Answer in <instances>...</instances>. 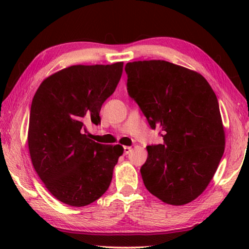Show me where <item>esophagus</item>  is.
I'll return each mask as SVG.
<instances>
[{
	"label": "esophagus",
	"instance_id": "obj_1",
	"mask_svg": "<svg viewBox=\"0 0 249 249\" xmlns=\"http://www.w3.org/2000/svg\"><path fill=\"white\" fill-rule=\"evenodd\" d=\"M130 151H132V147L124 146V155H128Z\"/></svg>",
	"mask_w": 249,
	"mask_h": 249
}]
</instances>
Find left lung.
Here are the masks:
<instances>
[{
  "label": "left lung",
  "mask_w": 249,
  "mask_h": 249,
  "mask_svg": "<svg viewBox=\"0 0 249 249\" xmlns=\"http://www.w3.org/2000/svg\"><path fill=\"white\" fill-rule=\"evenodd\" d=\"M127 91L163 144L147 146V190L171 205L202 195L221 161L225 132L217 98L196 71L165 60L127 62Z\"/></svg>",
  "instance_id": "1"
}]
</instances>
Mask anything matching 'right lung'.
Here are the masks:
<instances>
[{
	"label": "right lung",
	"instance_id": "right-lung-1",
	"mask_svg": "<svg viewBox=\"0 0 249 249\" xmlns=\"http://www.w3.org/2000/svg\"><path fill=\"white\" fill-rule=\"evenodd\" d=\"M122 72L123 62L71 66L46 78L34 95L29 155L45 187L62 203L86 206L111 184L124 148L90 140L86 125L101 123V107L115 91Z\"/></svg>",
	"mask_w": 249,
	"mask_h": 249
}]
</instances>
